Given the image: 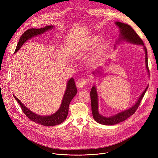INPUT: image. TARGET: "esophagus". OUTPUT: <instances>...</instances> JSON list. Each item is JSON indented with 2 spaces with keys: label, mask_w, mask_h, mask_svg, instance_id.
I'll list each match as a JSON object with an SVG mask.
<instances>
[{
  "label": "esophagus",
  "mask_w": 158,
  "mask_h": 158,
  "mask_svg": "<svg viewBox=\"0 0 158 158\" xmlns=\"http://www.w3.org/2000/svg\"><path fill=\"white\" fill-rule=\"evenodd\" d=\"M87 79L86 77H81L76 81V85L78 88H82L83 86L87 84Z\"/></svg>",
  "instance_id": "esophagus-1"
}]
</instances>
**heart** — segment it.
<instances>
[{
  "label": "heart",
  "mask_w": 158,
  "mask_h": 158,
  "mask_svg": "<svg viewBox=\"0 0 158 158\" xmlns=\"http://www.w3.org/2000/svg\"><path fill=\"white\" fill-rule=\"evenodd\" d=\"M99 37H97V36L94 37L92 40L93 47L96 46V45L99 43ZM107 49V44L106 43H104L100 45V46L97 48L94 54L93 55V60L96 62V61L101 60L104 57Z\"/></svg>",
  "instance_id": "obj_1"
}]
</instances>
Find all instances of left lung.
Returning a JSON list of instances; mask_svg holds the SVG:
<instances>
[{"label":"left lung","instance_id":"left-lung-1","mask_svg":"<svg viewBox=\"0 0 158 158\" xmlns=\"http://www.w3.org/2000/svg\"><path fill=\"white\" fill-rule=\"evenodd\" d=\"M116 24L119 27L120 29L121 35H120L119 40H126V41L129 42L131 43L142 45V46H144V42L142 40V39L130 26L122 23V22H116ZM144 49L145 51V54H146L145 59H146V69L149 72V67H148V52H147V49L145 46H144ZM96 73H99V71H97ZM93 74H94L95 73L94 72ZM148 88V86L146 88L144 91L142 93V94L138 99L136 103L132 107H131L127 110L123 111L114 116L106 118L101 116L98 112V94H97L96 87L94 85L91 89V93H90V95H91L92 113H93V116L94 120L98 123H100L104 125H108V126L114 125L119 123L120 122L125 121L129 117H130L133 114H134V112L136 111L138 107L139 106L141 101L143 98L144 97Z\"/></svg>","mask_w":158,"mask_h":158}]
</instances>
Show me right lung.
Here are the masks:
<instances>
[{"mask_svg": "<svg viewBox=\"0 0 158 158\" xmlns=\"http://www.w3.org/2000/svg\"><path fill=\"white\" fill-rule=\"evenodd\" d=\"M52 27H53L52 26H46L44 28L29 29L26 31L23 34H22V35H21L18 42L15 52H17L19 50L21 46L23 45L24 42H26L27 40L32 38L35 35L41 34L44 33L45 31L51 29ZM76 93H77V88L74 82V80L73 78H71L70 80H69L68 82H67V85L66 87L65 92L63 97L62 102L59 109L54 114L48 116H41L35 114L31 110H30L29 109H27L26 106H24V104H22L20 101V100L18 98H17L14 95V97L16 99V101L18 102L19 105L21 106V109L22 110V111H23L25 115L30 120L36 123L40 124L42 126H56L61 124L66 119L67 114H68L69 104L71 100L73 99V98L76 96Z\"/></svg>", "mask_w": 158, "mask_h": 158, "instance_id": "obj_1", "label": "right lung"}]
</instances>
